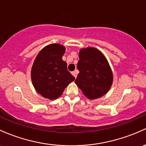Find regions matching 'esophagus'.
I'll list each match as a JSON object with an SVG mask.
<instances>
[{
	"label": "esophagus",
	"mask_w": 146,
	"mask_h": 146,
	"mask_svg": "<svg viewBox=\"0 0 146 146\" xmlns=\"http://www.w3.org/2000/svg\"><path fill=\"white\" fill-rule=\"evenodd\" d=\"M71 73H72V75H73V76L75 77V78H77V76H78V70H74V71H73V72H71Z\"/></svg>",
	"instance_id": "34e87169"
}]
</instances>
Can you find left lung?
<instances>
[{
    "label": "left lung",
    "mask_w": 146,
    "mask_h": 146,
    "mask_svg": "<svg viewBox=\"0 0 146 146\" xmlns=\"http://www.w3.org/2000/svg\"><path fill=\"white\" fill-rule=\"evenodd\" d=\"M76 84L87 98L94 100L108 92L113 73L106 57L99 50L88 47L80 50Z\"/></svg>",
    "instance_id": "1"
}]
</instances>
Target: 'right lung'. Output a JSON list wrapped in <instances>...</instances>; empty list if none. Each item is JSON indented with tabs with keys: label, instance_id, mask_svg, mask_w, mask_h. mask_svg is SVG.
I'll use <instances>...</instances> for the list:
<instances>
[{
	"label": "right lung",
	"instance_id": "1",
	"mask_svg": "<svg viewBox=\"0 0 146 146\" xmlns=\"http://www.w3.org/2000/svg\"><path fill=\"white\" fill-rule=\"evenodd\" d=\"M65 47L59 44H50L39 52L31 70V78L35 90L43 97L55 100L75 78L67 70L62 60Z\"/></svg>",
	"mask_w": 146,
	"mask_h": 146
}]
</instances>
